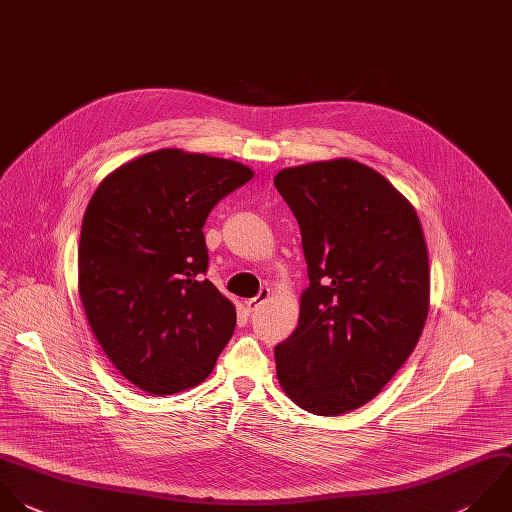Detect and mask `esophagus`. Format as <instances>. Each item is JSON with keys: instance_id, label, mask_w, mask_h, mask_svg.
I'll use <instances>...</instances> for the list:
<instances>
[{"instance_id": "1", "label": "esophagus", "mask_w": 512, "mask_h": 512, "mask_svg": "<svg viewBox=\"0 0 512 512\" xmlns=\"http://www.w3.org/2000/svg\"><path fill=\"white\" fill-rule=\"evenodd\" d=\"M268 298H270V288H262L258 296L246 300V310H248V312H256Z\"/></svg>"}]
</instances>
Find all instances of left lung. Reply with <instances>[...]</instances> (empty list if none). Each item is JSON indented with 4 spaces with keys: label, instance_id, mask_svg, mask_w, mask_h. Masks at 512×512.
Masks as SVG:
<instances>
[{
    "label": "left lung",
    "instance_id": "1",
    "mask_svg": "<svg viewBox=\"0 0 512 512\" xmlns=\"http://www.w3.org/2000/svg\"><path fill=\"white\" fill-rule=\"evenodd\" d=\"M274 186L302 234L308 288L298 328L276 346L286 396L318 416L372 400L418 344L430 270L414 206L350 158L284 168Z\"/></svg>",
    "mask_w": 512,
    "mask_h": 512
}]
</instances>
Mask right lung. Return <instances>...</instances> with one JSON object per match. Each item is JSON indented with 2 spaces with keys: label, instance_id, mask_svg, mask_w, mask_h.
<instances>
[{
  "label": "right lung",
  "instance_id": "right-lung-1",
  "mask_svg": "<svg viewBox=\"0 0 512 512\" xmlns=\"http://www.w3.org/2000/svg\"><path fill=\"white\" fill-rule=\"evenodd\" d=\"M254 170L164 148L110 172L82 222L78 292L108 360L168 396L204 382L236 328L234 304L202 274L210 210Z\"/></svg>",
  "mask_w": 512,
  "mask_h": 512
}]
</instances>
